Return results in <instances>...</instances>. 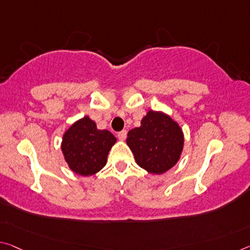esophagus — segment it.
<instances>
[{
	"label": "esophagus",
	"mask_w": 250,
	"mask_h": 250,
	"mask_svg": "<svg viewBox=\"0 0 250 250\" xmlns=\"http://www.w3.org/2000/svg\"><path fill=\"white\" fill-rule=\"evenodd\" d=\"M118 138L120 140H125V138H126V131H125V130H122V131L118 132Z\"/></svg>",
	"instance_id": "esophagus-1"
}]
</instances>
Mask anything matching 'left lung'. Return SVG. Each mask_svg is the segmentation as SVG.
I'll use <instances>...</instances> for the list:
<instances>
[{
	"label": "left lung",
	"mask_w": 250,
	"mask_h": 250,
	"mask_svg": "<svg viewBox=\"0 0 250 250\" xmlns=\"http://www.w3.org/2000/svg\"><path fill=\"white\" fill-rule=\"evenodd\" d=\"M126 145L137 164L150 173L160 175L179 160L184 134L177 122L161 112L149 111L139 128L130 130Z\"/></svg>",
	"instance_id": "8db88e82"
}]
</instances>
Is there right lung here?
I'll use <instances>...</instances> for the list:
<instances>
[{
  "label": "right lung",
  "mask_w": 250,
  "mask_h": 250,
  "mask_svg": "<svg viewBox=\"0 0 250 250\" xmlns=\"http://www.w3.org/2000/svg\"><path fill=\"white\" fill-rule=\"evenodd\" d=\"M116 137L108 130H99L96 122L84 117L63 136L62 152L70 169L81 176H92L104 167Z\"/></svg>",
  "instance_id": "add662e5"
}]
</instances>
